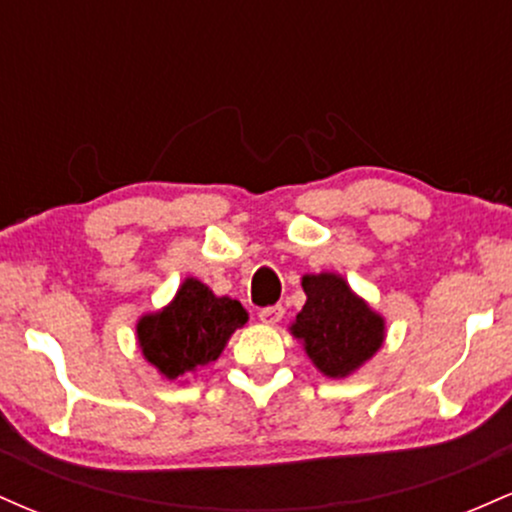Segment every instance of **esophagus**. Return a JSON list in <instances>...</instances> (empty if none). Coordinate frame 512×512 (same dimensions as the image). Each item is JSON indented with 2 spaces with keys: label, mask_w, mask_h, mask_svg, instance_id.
Returning <instances> with one entry per match:
<instances>
[{
  "label": "esophagus",
  "mask_w": 512,
  "mask_h": 512,
  "mask_svg": "<svg viewBox=\"0 0 512 512\" xmlns=\"http://www.w3.org/2000/svg\"><path fill=\"white\" fill-rule=\"evenodd\" d=\"M257 317H260L264 325H276V322L284 317V308H281V305H269V308H262Z\"/></svg>",
  "instance_id": "obj_1"
}]
</instances>
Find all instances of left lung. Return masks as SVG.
<instances>
[{
  "instance_id": "left-lung-1",
  "label": "left lung",
  "mask_w": 512,
  "mask_h": 512,
  "mask_svg": "<svg viewBox=\"0 0 512 512\" xmlns=\"http://www.w3.org/2000/svg\"><path fill=\"white\" fill-rule=\"evenodd\" d=\"M308 296L291 325L305 354L327 378H346L383 346L385 320L339 274H305Z\"/></svg>"
}]
</instances>
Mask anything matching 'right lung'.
<instances>
[{"mask_svg": "<svg viewBox=\"0 0 512 512\" xmlns=\"http://www.w3.org/2000/svg\"><path fill=\"white\" fill-rule=\"evenodd\" d=\"M245 322L248 313L238 301L214 296L202 281L185 279L166 308L137 322V339L146 361L168 380H178L216 361Z\"/></svg>", "mask_w": 512, "mask_h": 512, "instance_id": "add662e5", "label": "right lung"}]
</instances>
